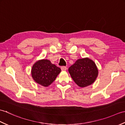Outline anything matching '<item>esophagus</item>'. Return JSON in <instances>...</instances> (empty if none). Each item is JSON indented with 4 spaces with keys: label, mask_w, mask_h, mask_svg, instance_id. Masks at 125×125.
<instances>
[{
    "label": "esophagus",
    "mask_w": 125,
    "mask_h": 125,
    "mask_svg": "<svg viewBox=\"0 0 125 125\" xmlns=\"http://www.w3.org/2000/svg\"><path fill=\"white\" fill-rule=\"evenodd\" d=\"M61 70L62 71H66L67 70V67H64V66H62V67H61Z\"/></svg>",
    "instance_id": "esophagus-1"
}]
</instances>
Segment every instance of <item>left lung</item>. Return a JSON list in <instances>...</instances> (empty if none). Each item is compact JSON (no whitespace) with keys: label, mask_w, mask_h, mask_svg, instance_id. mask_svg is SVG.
<instances>
[{"label":"left lung","mask_w":125,"mask_h":125,"mask_svg":"<svg viewBox=\"0 0 125 125\" xmlns=\"http://www.w3.org/2000/svg\"><path fill=\"white\" fill-rule=\"evenodd\" d=\"M71 77L81 87L92 84L97 77L98 70L94 62L88 58L76 61L68 69Z\"/></svg>","instance_id":"1"}]
</instances>
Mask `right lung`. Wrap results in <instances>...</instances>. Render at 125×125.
I'll list each match as a JSON object with an SVG mask.
<instances>
[{
	"mask_svg": "<svg viewBox=\"0 0 125 125\" xmlns=\"http://www.w3.org/2000/svg\"><path fill=\"white\" fill-rule=\"evenodd\" d=\"M61 69L48 60L36 62L31 69L32 77L37 83L47 87L54 82L61 72Z\"/></svg>",
	"mask_w": 125,
	"mask_h": 125,
	"instance_id": "add662e5",
	"label": "right lung"
}]
</instances>
